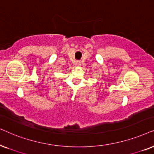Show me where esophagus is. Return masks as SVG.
<instances>
[{
    "mask_svg": "<svg viewBox=\"0 0 154 154\" xmlns=\"http://www.w3.org/2000/svg\"><path fill=\"white\" fill-rule=\"evenodd\" d=\"M77 63L78 65H80L81 64V61H79V60H78V61H77Z\"/></svg>",
    "mask_w": 154,
    "mask_h": 154,
    "instance_id": "obj_1",
    "label": "esophagus"
}]
</instances>
